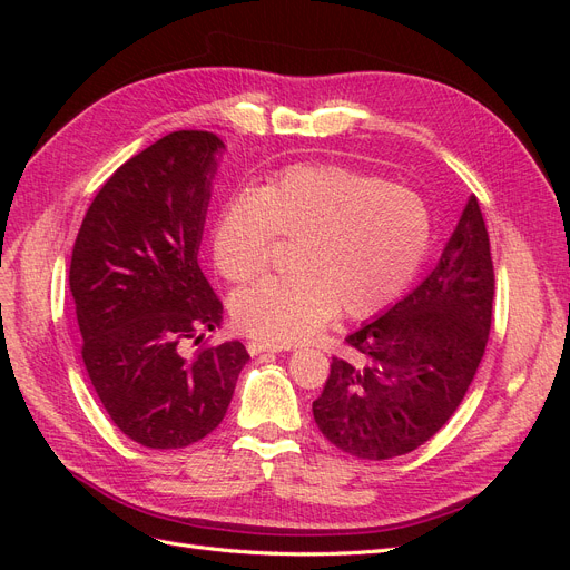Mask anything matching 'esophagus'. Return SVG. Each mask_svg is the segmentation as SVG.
Masks as SVG:
<instances>
[{"instance_id": "34e87169", "label": "esophagus", "mask_w": 570, "mask_h": 570, "mask_svg": "<svg viewBox=\"0 0 570 570\" xmlns=\"http://www.w3.org/2000/svg\"><path fill=\"white\" fill-rule=\"evenodd\" d=\"M283 347H278V344H268V342H262V340H249L247 342V352L252 354V356H258V354H264V352H281Z\"/></svg>"}]
</instances>
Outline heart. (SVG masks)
<instances>
[{
  "instance_id": "obj_1",
  "label": "heart",
  "mask_w": 570,
  "mask_h": 570,
  "mask_svg": "<svg viewBox=\"0 0 570 570\" xmlns=\"http://www.w3.org/2000/svg\"><path fill=\"white\" fill-rule=\"evenodd\" d=\"M433 235L425 202L409 187L344 164H295L220 206L209 254L230 285L262 275L275 243L285 271L237 292L233 323L249 337L292 344L331 318H366L402 295Z\"/></svg>"
}]
</instances>
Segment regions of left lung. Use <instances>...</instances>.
I'll return each instance as SVG.
<instances>
[{"instance_id":"left-lung-1","label":"left lung","mask_w":570,"mask_h":570,"mask_svg":"<svg viewBox=\"0 0 570 570\" xmlns=\"http://www.w3.org/2000/svg\"><path fill=\"white\" fill-rule=\"evenodd\" d=\"M494 266L478 197L456 223L428 278L373 323L344 337L314 421L327 442L358 459L419 450L452 419L485 354Z\"/></svg>"}]
</instances>
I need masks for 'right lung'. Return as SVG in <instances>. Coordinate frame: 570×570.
Here are the masks:
<instances>
[{"instance_id":"1","label":"right lung","mask_w":570,"mask_h":570,"mask_svg":"<svg viewBox=\"0 0 570 570\" xmlns=\"http://www.w3.org/2000/svg\"><path fill=\"white\" fill-rule=\"evenodd\" d=\"M206 130H176L101 185L78 230L68 285L82 361L120 433L147 450H183L218 428L247 364L216 331L223 304L197 264L216 151Z\"/></svg>"}]
</instances>
